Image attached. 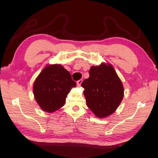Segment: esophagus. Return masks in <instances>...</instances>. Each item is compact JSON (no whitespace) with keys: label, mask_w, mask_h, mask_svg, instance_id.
I'll return each instance as SVG.
<instances>
[{"label":"esophagus","mask_w":158,"mask_h":158,"mask_svg":"<svg viewBox=\"0 0 158 158\" xmlns=\"http://www.w3.org/2000/svg\"><path fill=\"white\" fill-rule=\"evenodd\" d=\"M82 80H78L77 81V85L78 86H80V85H81V84H82Z\"/></svg>","instance_id":"1"}]
</instances>
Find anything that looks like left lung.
<instances>
[{"mask_svg": "<svg viewBox=\"0 0 158 158\" xmlns=\"http://www.w3.org/2000/svg\"><path fill=\"white\" fill-rule=\"evenodd\" d=\"M89 74L81 84L87 106L98 117H107L115 111L123 98L121 81L110 64L92 66Z\"/></svg>", "mask_w": 158, "mask_h": 158, "instance_id": "obj_1", "label": "left lung"}]
</instances>
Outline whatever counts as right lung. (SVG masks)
Segmentation results:
<instances>
[{"instance_id":"obj_1","label":"right lung","mask_w":158,"mask_h":158,"mask_svg":"<svg viewBox=\"0 0 158 158\" xmlns=\"http://www.w3.org/2000/svg\"><path fill=\"white\" fill-rule=\"evenodd\" d=\"M69 72L60 64L47 66L36 78L33 94L45 111L54 112L63 107L72 87L76 86Z\"/></svg>"}]
</instances>
